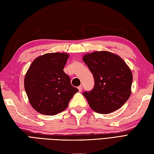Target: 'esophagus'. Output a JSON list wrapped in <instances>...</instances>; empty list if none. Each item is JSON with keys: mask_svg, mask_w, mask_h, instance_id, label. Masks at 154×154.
I'll list each match as a JSON object with an SVG mask.
<instances>
[{"mask_svg": "<svg viewBox=\"0 0 154 154\" xmlns=\"http://www.w3.org/2000/svg\"><path fill=\"white\" fill-rule=\"evenodd\" d=\"M78 90H79V91H80H80H82V85L78 86Z\"/></svg>", "mask_w": 154, "mask_h": 154, "instance_id": "obj_1", "label": "esophagus"}]
</instances>
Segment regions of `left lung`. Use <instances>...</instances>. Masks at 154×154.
<instances>
[{
	"mask_svg": "<svg viewBox=\"0 0 154 154\" xmlns=\"http://www.w3.org/2000/svg\"><path fill=\"white\" fill-rule=\"evenodd\" d=\"M82 59L95 80L91 91L83 93L91 109L107 114L120 108L131 94L133 74L126 63L107 51L86 54Z\"/></svg>",
	"mask_w": 154,
	"mask_h": 154,
	"instance_id": "left-lung-1",
	"label": "left lung"
}]
</instances>
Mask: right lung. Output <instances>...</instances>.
I'll use <instances>...</instances> for the list:
<instances>
[{
    "label": "right lung",
    "mask_w": 154,
    "mask_h": 154,
    "mask_svg": "<svg viewBox=\"0 0 154 154\" xmlns=\"http://www.w3.org/2000/svg\"><path fill=\"white\" fill-rule=\"evenodd\" d=\"M69 55L48 53L36 57L24 79L29 103L41 114L54 116L65 110L78 89L63 69Z\"/></svg>",
    "instance_id": "obj_1"
}]
</instances>
